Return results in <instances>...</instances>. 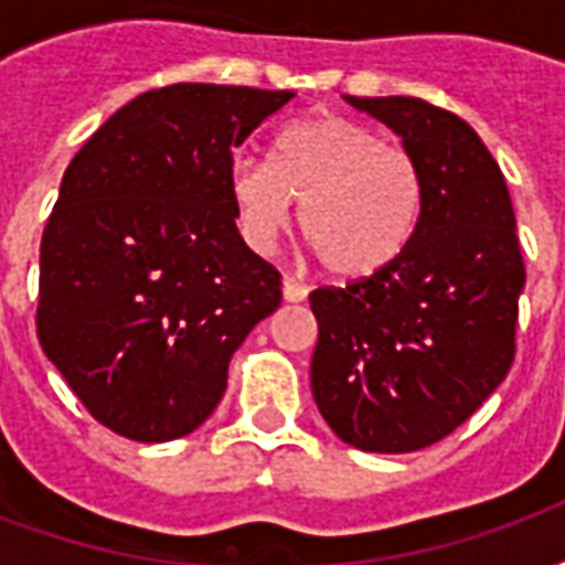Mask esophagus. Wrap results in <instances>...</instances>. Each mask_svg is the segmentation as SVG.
Returning a JSON list of instances; mask_svg holds the SVG:
<instances>
[{
	"mask_svg": "<svg viewBox=\"0 0 565 565\" xmlns=\"http://www.w3.org/2000/svg\"><path fill=\"white\" fill-rule=\"evenodd\" d=\"M281 290H284V299H287V302H302V299L308 296L306 284L294 281V278H284Z\"/></svg>",
	"mask_w": 565,
	"mask_h": 565,
	"instance_id": "esophagus-1",
	"label": "esophagus"
}]
</instances>
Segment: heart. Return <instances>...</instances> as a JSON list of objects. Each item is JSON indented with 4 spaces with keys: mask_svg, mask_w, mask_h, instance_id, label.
Segmentation results:
<instances>
[{
    "mask_svg": "<svg viewBox=\"0 0 565 565\" xmlns=\"http://www.w3.org/2000/svg\"><path fill=\"white\" fill-rule=\"evenodd\" d=\"M230 193L245 242L271 250L299 205V235L335 278L387 269L412 245L424 211V172L405 148L348 117L284 129L271 166L233 162Z\"/></svg>",
    "mask_w": 565,
    "mask_h": 565,
    "instance_id": "obj_1",
    "label": "heart"
}]
</instances>
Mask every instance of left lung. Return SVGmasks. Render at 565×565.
<instances>
[{
    "mask_svg": "<svg viewBox=\"0 0 565 565\" xmlns=\"http://www.w3.org/2000/svg\"><path fill=\"white\" fill-rule=\"evenodd\" d=\"M344 99L420 162L424 211L387 269L308 296L311 393L342 441L408 454L450 436L509 375L526 269L505 178L462 117L415 96Z\"/></svg>",
    "mask_w": 565,
    "mask_h": 565,
    "instance_id": "1",
    "label": "left lung"
}]
</instances>
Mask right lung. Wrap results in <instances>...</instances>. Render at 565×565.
Returning a JSON list of instances; mask_svg holds the SVG:
<instances>
[{
    "instance_id": "obj_1",
    "label": "right lung",
    "mask_w": 565,
    "mask_h": 565,
    "mask_svg": "<svg viewBox=\"0 0 565 565\" xmlns=\"http://www.w3.org/2000/svg\"><path fill=\"white\" fill-rule=\"evenodd\" d=\"M290 90L172 84L124 105L68 162L47 217L35 330L117 436L205 424L230 360L281 306V271L235 226L233 150Z\"/></svg>"
}]
</instances>
